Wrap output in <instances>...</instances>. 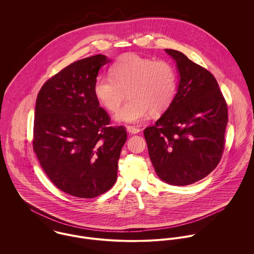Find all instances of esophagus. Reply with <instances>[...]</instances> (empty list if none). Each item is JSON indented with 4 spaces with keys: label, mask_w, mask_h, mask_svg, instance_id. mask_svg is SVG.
<instances>
[{
    "label": "esophagus",
    "mask_w": 254,
    "mask_h": 254,
    "mask_svg": "<svg viewBox=\"0 0 254 254\" xmlns=\"http://www.w3.org/2000/svg\"><path fill=\"white\" fill-rule=\"evenodd\" d=\"M127 131H128L130 134H138L141 130H140V128H138V127H136V126L128 125V126H127Z\"/></svg>",
    "instance_id": "esophagus-1"
}]
</instances>
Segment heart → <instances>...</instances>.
<instances>
[{"mask_svg": "<svg viewBox=\"0 0 254 254\" xmlns=\"http://www.w3.org/2000/svg\"><path fill=\"white\" fill-rule=\"evenodd\" d=\"M110 76L96 79L94 93L109 111H116L118 121L139 122L150 112L164 113L172 105L178 86L177 72L167 61H154L136 54L121 56L110 67Z\"/></svg>", "mask_w": 254, "mask_h": 254, "instance_id": "heart-1", "label": "heart"}]
</instances>
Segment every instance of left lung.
Wrapping results in <instances>:
<instances>
[{
    "mask_svg": "<svg viewBox=\"0 0 254 254\" xmlns=\"http://www.w3.org/2000/svg\"><path fill=\"white\" fill-rule=\"evenodd\" d=\"M178 67L175 99L153 126L144 131L157 176L170 185L199 181L219 164L228 123V106L215 77L183 53L165 49Z\"/></svg>",
    "mask_w": 254,
    "mask_h": 254,
    "instance_id": "left-lung-1",
    "label": "left lung"
}]
</instances>
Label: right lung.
<instances>
[{
    "mask_svg": "<svg viewBox=\"0 0 254 254\" xmlns=\"http://www.w3.org/2000/svg\"><path fill=\"white\" fill-rule=\"evenodd\" d=\"M104 55L74 62L46 81L37 96L33 149L52 183L81 198L105 193L117 178L127 140L124 126H109L94 85Z\"/></svg>",
    "mask_w": 254,
    "mask_h": 254,
    "instance_id": "right-lung-1",
    "label": "right lung"
}]
</instances>
